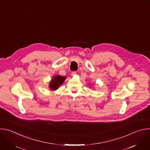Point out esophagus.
<instances>
[{
	"label": "esophagus",
	"instance_id": "esophagus-1",
	"mask_svg": "<svg viewBox=\"0 0 150 150\" xmlns=\"http://www.w3.org/2000/svg\"><path fill=\"white\" fill-rule=\"evenodd\" d=\"M76 71H72V72H71V75H72V76H74V75H76Z\"/></svg>",
	"mask_w": 150,
	"mask_h": 150
}]
</instances>
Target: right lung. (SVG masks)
<instances>
[{
	"instance_id": "obj_1",
	"label": "right lung",
	"mask_w": 150,
	"mask_h": 150,
	"mask_svg": "<svg viewBox=\"0 0 150 150\" xmlns=\"http://www.w3.org/2000/svg\"><path fill=\"white\" fill-rule=\"evenodd\" d=\"M65 78L66 77L61 76L60 75L54 76L49 83V88L52 90L57 89L59 86L63 83Z\"/></svg>"
}]
</instances>
